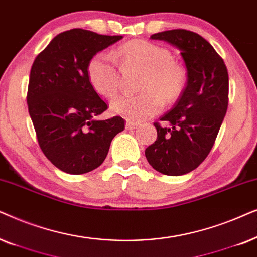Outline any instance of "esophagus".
Returning a JSON list of instances; mask_svg holds the SVG:
<instances>
[{"instance_id":"1","label":"esophagus","mask_w":257,"mask_h":257,"mask_svg":"<svg viewBox=\"0 0 257 257\" xmlns=\"http://www.w3.org/2000/svg\"><path fill=\"white\" fill-rule=\"evenodd\" d=\"M139 126V123L138 122H133V121H126L125 123V129H128V131H132V129H136Z\"/></svg>"}]
</instances>
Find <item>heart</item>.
<instances>
[{
    "mask_svg": "<svg viewBox=\"0 0 257 257\" xmlns=\"http://www.w3.org/2000/svg\"><path fill=\"white\" fill-rule=\"evenodd\" d=\"M118 55L128 66L145 71L136 96L116 97L110 103L111 114L122 116L128 121H142L159 114L163 102L174 103L183 94L187 84L186 69L174 62L173 55L166 48L143 40H133L118 48ZM87 76L97 94L110 98L117 93L119 73L108 53H98L87 66Z\"/></svg>",
    "mask_w": 257,
    "mask_h": 257,
    "instance_id": "obj_1",
    "label": "heart"
}]
</instances>
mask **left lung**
<instances>
[{
  "label": "left lung",
  "mask_w": 257,
  "mask_h": 257,
  "mask_svg": "<svg viewBox=\"0 0 257 257\" xmlns=\"http://www.w3.org/2000/svg\"><path fill=\"white\" fill-rule=\"evenodd\" d=\"M152 40L179 48L187 68V87L172 110L154 123L156 141L146 149L150 166L161 174L180 176L196 169L213 148L228 108L227 67L202 36L184 29L161 32Z\"/></svg>",
  "instance_id": "left-lung-1"
}]
</instances>
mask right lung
<instances>
[{
    "mask_svg": "<svg viewBox=\"0 0 257 257\" xmlns=\"http://www.w3.org/2000/svg\"><path fill=\"white\" fill-rule=\"evenodd\" d=\"M122 37L70 29L55 36L34 61L29 115L43 154L64 173L80 175L100 167L112 139L124 129L121 116L95 118L108 105L87 76L91 57Z\"/></svg>",
    "mask_w": 257,
    "mask_h": 257,
    "instance_id": "right-lung-1",
    "label": "right lung"
}]
</instances>
